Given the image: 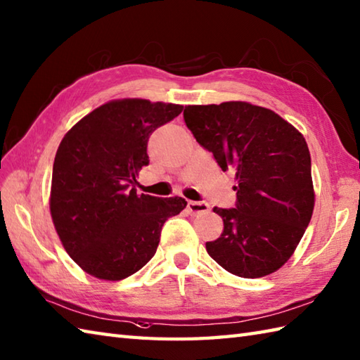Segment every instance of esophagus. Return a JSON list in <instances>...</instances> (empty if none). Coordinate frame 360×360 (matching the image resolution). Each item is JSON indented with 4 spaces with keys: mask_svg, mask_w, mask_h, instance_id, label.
<instances>
[{
    "mask_svg": "<svg viewBox=\"0 0 360 360\" xmlns=\"http://www.w3.org/2000/svg\"><path fill=\"white\" fill-rule=\"evenodd\" d=\"M187 210L190 213H193V215H196V213H205V212H209V204L207 202L188 201L187 202Z\"/></svg>",
    "mask_w": 360,
    "mask_h": 360,
    "instance_id": "1",
    "label": "esophagus"
}]
</instances>
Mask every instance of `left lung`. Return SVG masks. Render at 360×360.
I'll return each instance as SVG.
<instances>
[{
	"label": "left lung",
	"mask_w": 360,
	"mask_h": 360,
	"mask_svg": "<svg viewBox=\"0 0 360 360\" xmlns=\"http://www.w3.org/2000/svg\"><path fill=\"white\" fill-rule=\"evenodd\" d=\"M184 120L218 165L235 172V209H213L224 229L205 243L207 254L243 278L278 271L300 243L316 202L303 134L272 110L240 101L188 105Z\"/></svg>",
	"instance_id": "1"
}]
</instances>
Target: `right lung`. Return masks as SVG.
I'll list each match as a JSON object with an SVG mask.
<instances>
[{
  "label": "right lung",
  "instance_id": "add662e5",
  "mask_svg": "<svg viewBox=\"0 0 360 360\" xmlns=\"http://www.w3.org/2000/svg\"><path fill=\"white\" fill-rule=\"evenodd\" d=\"M182 105L117 98L80 119L58 145L49 209L60 241L86 274L106 281L133 275L156 254L165 221L186 209L181 196L137 195L151 133Z\"/></svg>",
  "mask_w": 360,
  "mask_h": 360
}]
</instances>
